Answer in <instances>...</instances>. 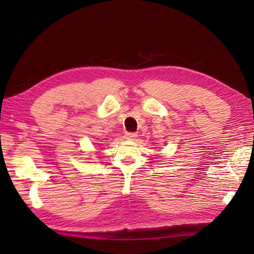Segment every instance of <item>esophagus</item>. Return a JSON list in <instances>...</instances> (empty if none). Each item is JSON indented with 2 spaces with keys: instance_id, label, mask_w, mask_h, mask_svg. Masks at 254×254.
<instances>
[{
  "instance_id": "esophagus-1",
  "label": "esophagus",
  "mask_w": 254,
  "mask_h": 254,
  "mask_svg": "<svg viewBox=\"0 0 254 254\" xmlns=\"http://www.w3.org/2000/svg\"><path fill=\"white\" fill-rule=\"evenodd\" d=\"M136 137V134L135 133H132V132H127L124 134V138L127 139V141H133V139H135Z\"/></svg>"
}]
</instances>
